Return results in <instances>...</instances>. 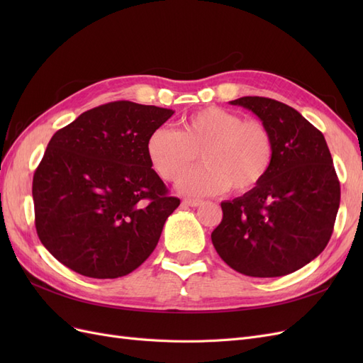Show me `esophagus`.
Returning a JSON list of instances; mask_svg holds the SVG:
<instances>
[{
  "label": "esophagus",
  "mask_w": 363,
  "mask_h": 363,
  "mask_svg": "<svg viewBox=\"0 0 363 363\" xmlns=\"http://www.w3.org/2000/svg\"><path fill=\"white\" fill-rule=\"evenodd\" d=\"M200 204H203L201 200H194V199H184V200H183V206L196 207V206H200Z\"/></svg>",
  "instance_id": "esophagus-1"
}]
</instances>
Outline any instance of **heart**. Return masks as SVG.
Here are the masks:
<instances>
[{"label": "heart", "mask_w": 363, "mask_h": 363, "mask_svg": "<svg viewBox=\"0 0 363 363\" xmlns=\"http://www.w3.org/2000/svg\"><path fill=\"white\" fill-rule=\"evenodd\" d=\"M199 154L205 164L182 178L179 189L183 194L213 195L228 188L247 194L267 179L274 139L262 121L207 106L186 115L180 130L159 127L147 140L151 167L167 182H177Z\"/></svg>", "instance_id": "1"}]
</instances>
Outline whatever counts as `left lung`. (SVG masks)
<instances>
[{
  "label": "left lung",
  "instance_id": "left-lung-1",
  "mask_svg": "<svg viewBox=\"0 0 363 363\" xmlns=\"http://www.w3.org/2000/svg\"><path fill=\"white\" fill-rule=\"evenodd\" d=\"M274 139L271 169L256 189L223 201L212 242L230 268L281 277L320 256L333 233L340 186L323 133L300 112L265 96H242Z\"/></svg>",
  "mask_w": 363,
  "mask_h": 363
}]
</instances>
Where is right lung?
Returning <instances> with one entry per match:
<instances>
[{
  "instance_id": "obj_1",
  "label": "right lung",
  "mask_w": 363,
  "mask_h": 363,
  "mask_svg": "<svg viewBox=\"0 0 363 363\" xmlns=\"http://www.w3.org/2000/svg\"><path fill=\"white\" fill-rule=\"evenodd\" d=\"M171 108L113 101L54 133L33 177L36 232L65 267L118 279L155 251L180 200L147 156V140Z\"/></svg>"
}]
</instances>
